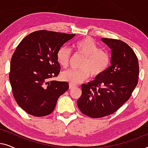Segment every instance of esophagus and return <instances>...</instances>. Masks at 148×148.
<instances>
[{
    "instance_id": "1",
    "label": "esophagus",
    "mask_w": 148,
    "mask_h": 148,
    "mask_svg": "<svg viewBox=\"0 0 148 148\" xmlns=\"http://www.w3.org/2000/svg\"><path fill=\"white\" fill-rule=\"evenodd\" d=\"M75 87H76V85H75L73 84H69V89H73Z\"/></svg>"
}]
</instances>
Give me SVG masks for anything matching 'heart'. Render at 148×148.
<instances>
[{
    "mask_svg": "<svg viewBox=\"0 0 148 148\" xmlns=\"http://www.w3.org/2000/svg\"><path fill=\"white\" fill-rule=\"evenodd\" d=\"M77 53L84 56L81 64V69H69L61 73L62 80L76 84L86 80L90 73L93 77L100 75L106 71L110 64V56L106 52L101 50L91 38H85L73 44ZM71 51L67 47L62 46L56 53V60L62 68H66L69 62Z\"/></svg>",
    "mask_w": 148,
    "mask_h": 148,
    "instance_id": "obj_1",
    "label": "heart"
}]
</instances>
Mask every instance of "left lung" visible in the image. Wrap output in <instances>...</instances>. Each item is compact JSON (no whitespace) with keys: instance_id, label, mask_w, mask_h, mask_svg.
Wrapping results in <instances>:
<instances>
[{"instance_id":"8db88e82","label":"left lung","mask_w":148,"mask_h":148,"mask_svg":"<svg viewBox=\"0 0 148 148\" xmlns=\"http://www.w3.org/2000/svg\"><path fill=\"white\" fill-rule=\"evenodd\" d=\"M110 48L111 65L94 80L82 84L77 100L81 112L92 118L110 115L131 96L138 83L139 63L132 48L121 40L102 38Z\"/></svg>"}]
</instances>
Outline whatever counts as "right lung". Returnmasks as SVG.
<instances>
[{
	"mask_svg": "<svg viewBox=\"0 0 148 148\" xmlns=\"http://www.w3.org/2000/svg\"><path fill=\"white\" fill-rule=\"evenodd\" d=\"M75 34L39 30L24 38L12 56L9 81L17 104L35 116L50 114L59 96L69 89L66 82L49 81L59 74L58 50Z\"/></svg>",
	"mask_w": 148,
	"mask_h": 148,
	"instance_id": "right-lung-1",
	"label": "right lung"
}]
</instances>
